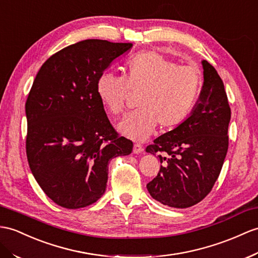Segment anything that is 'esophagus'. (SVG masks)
Returning a JSON list of instances; mask_svg holds the SVG:
<instances>
[{
    "label": "esophagus",
    "mask_w": 258,
    "mask_h": 258,
    "mask_svg": "<svg viewBox=\"0 0 258 258\" xmlns=\"http://www.w3.org/2000/svg\"><path fill=\"white\" fill-rule=\"evenodd\" d=\"M143 152V147L139 143L134 144V153L135 154H140Z\"/></svg>",
    "instance_id": "1"
}]
</instances>
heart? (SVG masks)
Wrapping results in <instances>:
<instances>
[{"label": "heart", "instance_id": "heart-1", "mask_svg": "<svg viewBox=\"0 0 258 258\" xmlns=\"http://www.w3.org/2000/svg\"><path fill=\"white\" fill-rule=\"evenodd\" d=\"M203 85L197 68L178 66L156 51L133 56L125 67V78L106 71L96 82V94L111 115L121 114L129 91L141 93L139 111L118 123V131L134 141H144L156 125L173 129L189 116Z\"/></svg>", "mask_w": 258, "mask_h": 258}]
</instances>
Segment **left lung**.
<instances>
[{
    "label": "left lung",
    "instance_id": "left-lung-1",
    "mask_svg": "<svg viewBox=\"0 0 258 258\" xmlns=\"http://www.w3.org/2000/svg\"><path fill=\"white\" fill-rule=\"evenodd\" d=\"M204 84L191 112L146 151L158 154L161 168L147 185L151 197L173 208H188L208 195L228 152L231 109L221 78L202 61Z\"/></svg>",
    "mask_w": 258,
    "mask_h": 258
}]
</instances>
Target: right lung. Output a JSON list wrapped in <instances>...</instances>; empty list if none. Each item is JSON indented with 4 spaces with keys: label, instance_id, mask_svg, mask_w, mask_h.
<instances>
[{
    "label": "right lung",
    "instance_id": "add662e5",
    "mask_svg": "<svg viewBox=\"0 0 258 258\" xmlns=\"http://www.w3.org/2000/svg\"><path fill=\"white\" fill-rule=\"evenodd\" d=\"M131 48L86 39L50 56L36 75L25 105L27 160L41 189L63 208L97 202L107 186L109 161L133 151L96 94L99 75Z\"/></svg>",
    "mask_w": 258,
    "mask_h": 258
}]
</instances>
